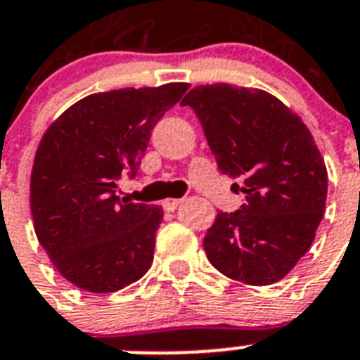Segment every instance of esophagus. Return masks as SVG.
Instances as JSON below:
<instances>
[{
    "label": "esophagus",
    "mask_w": 360,
    "mask_h": 360,
    "mask_svg": "<svg viewBox=\"0 0 360 360\" xmlns=\"http://www.w3.org/2000/svg\"><path fill=\"white\" fill-rule=\"evenodd\" d=\"M181 203H183V200H165L162 201V207H165V210H170L172 212V210L177 209Z\"/></svg>",
    "instance_id": "obj_1"
}]
</instances>
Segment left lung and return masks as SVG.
Returning <instances> with one entry per match:
<instances>
[{
  "instance_id": "obj_1",
  "label": "left lung",
  "mask_w": 360,
  "mask_h": 360,
  "mask_svg": "<svg viewBox=\"0 0 360 360\" xmlns=\"http://www.w3.org/2000/svg\"><path fill=\"white\" fill-rule=\"evenodd\" d=\"M181 105L192 107L220 172L244 192L240 209L218 212L207 231V259L246 285L279 281L311 248L326 210L327 170L311 131L259 89L201 84Z\"/></svg>"
}]
</instances>
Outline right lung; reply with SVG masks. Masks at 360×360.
<instances>
[{"label":"right lung","instance_id":"add662e5","mask_svg":"<svg viewBox=\"0 0 360 360\" xmlns=\"http://www.w3.org/2000/svg\"><path fill=\"white\" fill-rule=\"evenodd\" d=\"M188 83L92 94L64 110L40 140L31 174L34 233L60 276L105 294L139 281L153 262L162 207L120 198L151 131Z\"/></svg>","mask_w":360,"mask_h":360}]
</instances>
